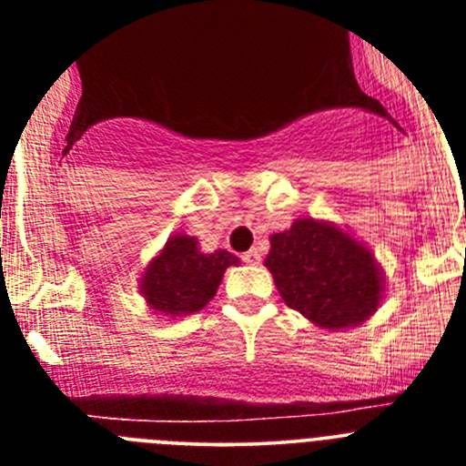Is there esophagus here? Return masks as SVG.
I'll use <instances>...</instances> for the list:
<instances>
[{
  "label": "esophagus",
  "mask_w": 466,
  "mask_h": 466,
  "mask_svg": "<svg viewBox=\"0 0 466 466\" xmlns=\"http://www.w3.org/2000/svg\"><path fill=\"white\" fill-rule=\"evenodd\" d=\"M242 261L249 263V266H257V263H261V252L258 249H249V252L242 254Z\"/></svg>",
  "instance_id": "34e87169"
}]
</instances>
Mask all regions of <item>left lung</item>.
I'll use <instances>...</instances> for the list:
<instances>
[{
	"label": "left lung",
	"mask_w": 466,
	"mask_h": 466,
	"mask_svg": "<svg viewBox=\"0 0 466 466\" xmlns=\"http://www.w3.org/2000/svg\"><path fill=\"white\" fill-rule=\"evenodd\" d=\"M263 266L284 303L329 331L360 327L385 294L376 254L327 219L300 217L291 228L273 233Z\"/></svg>",
	"instance_id": "obj_1"
}]
</instances>
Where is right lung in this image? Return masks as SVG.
I'll use <instances>...</instances> for the list:
<instances>
[{
	"instance_id": "add662e5",
	"label": "right lung",
	"mask_w": 466,
	"mask_h": 466,
	"mask_svg": "<svg viewBox=\"0 0 466 466\" xmlns=\"http://www.w3.org/2000/svg\"><path fill=\"white\" fill-rule=\"evenodd\" d=\"M238 263L236 254L203 252L198 238L175 233L142 270L139 294L158 319H179L203 310L219 289L226 268Z\"/></svg>"
}]
</instances>
